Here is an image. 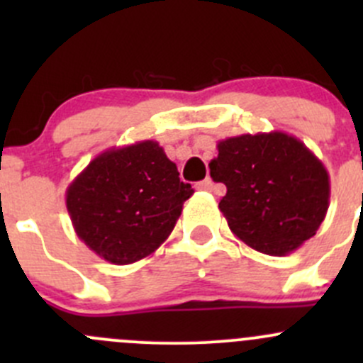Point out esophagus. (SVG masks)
Instances as JSON below:
<instances>
[{"label": "esophagus", "instance_id": "1", "mask_svg": "<svg viewBox=\"0 0 363 363\" xmlns=\"http://www.w3.org/2000/svg\"><path fill=\"white\" fill-rule=\"evenodd\" d=\"M212 188H214V182H212L211 177L203 179L202 182H199V189H203V191H211Z\"/></svg>", "mask_w": 363, "mask_h": 363}]
</instances>
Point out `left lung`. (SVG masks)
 <instances>
[{"label": "left lung", "instance_id": "left-lung-1", "mask_svg": "<svg viewBox=\"0 0 363 363\" xmlns=\"http://www.w3.org/2000/svg\"><path fill=\"white\" fill-rule=\"evenodd\" d=\"M226 186L219 202L237 239L252 250L284 256L316 233L330 203V177L303 142L283 131L218 142L208 163Z\"/></svg>", "mask_w": 363, "mask_h": 363}]
</instances>
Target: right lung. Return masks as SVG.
<instances>
[{
	"mask_svg": "<svg viewBox=\"0 0 363 363\" xmlns=\"http://www.w3.org/2000/svg\"><path fill=\"white\" fill-rule=\"evenodd\" d=\"M191 184L155 140L113 147L91 161L67 189L79 239L100 258L130 265L152 255L174 230Z\"/></svg>",
	"mask_w": 363,
	"mask_h": 363,
	"instance_id": "1",
	"label": "right lung"
}]
</instances>
